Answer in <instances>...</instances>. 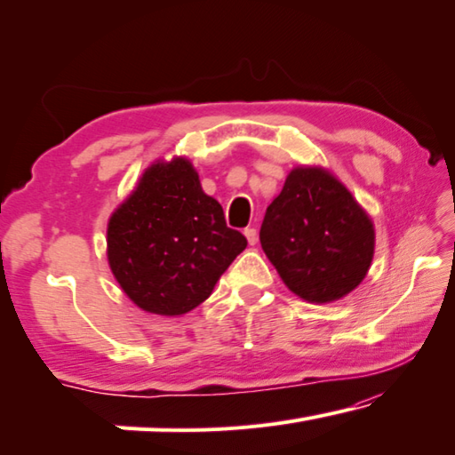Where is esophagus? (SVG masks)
Listing matches in <instances>:
<instances>
[{"instance_id":"1","label":"esophagus","mask_w":455,"mask_h":455,"mask_svg":"<svg viewBox=\"0 0 455 455\" xmlns=\"http://www.w3.org/2000/svg\"><path fill=\"white\" fill-rule=\"evenodd\" d=\"M244 236H247L249 244H255L257 243V228H253V227L244 228Z\"/></svg>"}]
</instances>
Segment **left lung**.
Here are the masks:
<instances>
[{
	"label": "left lung",
	"instance_id": "8db88e82",
	"mask_svg": "<svg viewBox=\"0 0 455 455\" xmlns=\"http://www.w3.org/2000/svg\"><path fill=\"white\" fill-rule=\"evenodd\" d=\"M261 247L279 277L309 304L356 290L371 269L374 225L330 170L298 165L267 206Z\"/></svg>",
	"mask_w": 455,
	"mask_h": 455
}]
</instances>
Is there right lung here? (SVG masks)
<instances>
[{"label": "right lung", "mask_w": 455, "mask_h": 455, "mask_svg": "<svg viewBox=\"0 0 455 455\" xmlns=\"http://www.w3.org/2000/svg\"><path fill=\"white\" fill-rule=\"evenodd\" d=\"M244 247L186 157L151 164L107 225L111 273L137 307L157 315L200 306Z\"/></svg>", "instance_id": "1"}]
</instances>
